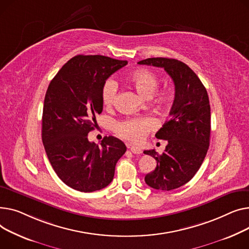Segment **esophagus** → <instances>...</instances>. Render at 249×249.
<instances>
[{"instance_id":"esophagus-1","label":"esophagus","mask_w":249,"mask_h":249,"mask_svg":"<svg viewBox=\"0 0 249 249\" xmlns=\"http://www.w3.org/2000/svg\"><path fill=\"white\" fill-rule=\"evenodd\" d=\"M128 149L133 152L134 154H142V149L140 147H137V145H128Z\"/></svg>"}]
</instances>
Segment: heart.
Masks as SVG:
<instances>
[{
	"label": "heart",
	"instance_id": "obj_1",
	"mask_svg": "<svg viewBox=\"0 0 249 249\" xmlns=\"http://www.w3.org/2000/svg\"><path fill=\"white\" fill-rule=\"evenodd\" d=\"M129 82L139 93L143 96L152 95L159 85L158 76L151 70L139 69L128 76ZM118 83L113 78H107L101 89V99L106 107H110L118 94ZM157 127V122L153 118H127L116 122L113 125L115 133L130 142L141 141L149 131Z\"/></svg>",
	"mask_w": 249,
	"mask_h": 249
}]
</instances>
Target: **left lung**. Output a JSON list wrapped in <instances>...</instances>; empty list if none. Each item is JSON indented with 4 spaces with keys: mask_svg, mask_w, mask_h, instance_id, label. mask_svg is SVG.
I'll return each instance as SVG.
<instances>
[{
    "mask_svg": "<svg viewBox=\"0 0 249 249\" xmlns=\"http://www.w3.org/2000/svg\"><path fill=\"white\" fill-rule=\"evenodd\" d=\"M138 63L164 68L175 84L170 120L156 134L157 139L168 141L165 152L143 151L157 160L156 169L145 175V183L170 191L191 180L206 157L211 131L208 93L196 73L182 61L157 57Z\"/></svg>",
    "mask_w": 249,
    "mask_h": 249,
    "instance_id": "8db88e82",
    "label": "left lung"
}]
</instances>
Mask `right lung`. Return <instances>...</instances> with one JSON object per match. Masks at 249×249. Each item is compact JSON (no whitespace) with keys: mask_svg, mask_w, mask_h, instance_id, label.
I'll list each match as a JSON object with an SVG mask.
<instances>
[{"mask_svg":"<svg viewBox=\"0 0 249 249\" xmlns=\"http://www.w3.org/2000/svg\"><path fill=\"white\" fill-rule=\"evenodd\" d=\"M127 61L102 55H77L51 80L44 99L42 142L49 162L63 183L89 193L107 187L125 144L112 136L100 145L89 141L104 102L105 81Z\"/></svg>","mask_w":249,"mask_h":249,"instance_id":"right-lung-1","label":"right lung"}]
</instances>
